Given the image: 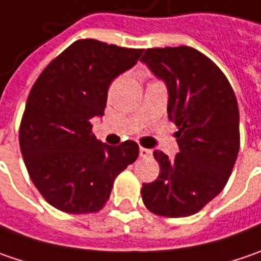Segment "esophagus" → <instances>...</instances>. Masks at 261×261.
Listing matches in <instances>:
<instances>
[{"instance_id":"esophagus-1","label":"esophagus","mask_w":261,"mask_h":261,"mask_svg":"<svg viewBox=\"0 0 261 261\" xmlns=\"http://www.w3.org/2000/svg\"><path fill=\"white\" fill-rule=\"evenodd\" d=\"M139 153H140V156H142V158H149V156L152 155V152H150L149 149H145V147H140Z\"/></svg>"}]
</instances>
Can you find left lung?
I'll list each match as a JSON object with an SVG mask.
<instances>
[{
	"instance_id": "8db88e82",
	"label": "left lung",
	"mask_w": 261,
	"mask_h": 261,
	"mask_svg": "<svg viewBox=\"0 0 261 261\" xmlns=\"http://www.w3.org/2000/svg\"><path fill=\"white\" fill-rule=\"evenodd\" d=\"M168 88V118L177 125L174 160L155 150L160 176L143 183L146 208L162 217H188L226 186L239 152L237 96L220 68L188 47L147 48L142 57Z\"/></svg>"
}]
</instances>
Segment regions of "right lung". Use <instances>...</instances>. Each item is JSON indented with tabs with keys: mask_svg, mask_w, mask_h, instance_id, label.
<instances>
[{
	"mask_svg": "<svg viewBox=\"0 0 261 261\" xmlns=\"http://www.w3.org/2000/svg\"><path fill=\"white\" fill-rule=\"evenodd\" d=\"M143 50L78 39L51 60L32 85L19 143L29 177L42 198L69 214L97 213L116 176L139 156L133 140L101 143L91 119L105 114L108 90Z\"/></svg>",
	"mask_w": 261,
	"mask_h": 261,
	"instance_id": "obj_1",
	"label": "right lung"
}]
</instances>
